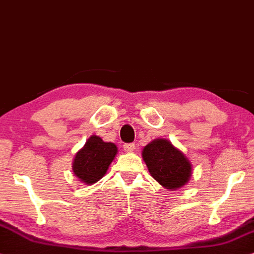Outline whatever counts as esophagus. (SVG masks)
Returning <instances> with one entry per match:
<instances>
[{
    "label": "esophagus",
    "mask_w": 254,
    "mask_h": 254,
    "mask_svg": "<svg viewBox=\"0 0 254 254\" xmlns=\"http://www.w3.org/2000/svg\"><path fill=\"white\" fill-rule=\"evenodd\" d=\"M123 149L124 151H127V152H132L134 150V144L133 143H125L123 145Z\"/></svg>",
    "instance_id": "esophagus-1"
}]
</instances>
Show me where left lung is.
<instances>
[{"mask_svg":"<svg viewBox=\"0 0 254 254\" xmlns=\"http://www.w3.org/2000/svg\"><path fill=\"white\" fill-rule=\"evenodd\" d=\"M143 159L150 175L166 189L173 190L188 183L191 164L169 140L155 139L144 147Z\"/></svg>","mask_w":254,"mask_h":254,"instance_id":"obj_1","label":"left lung"}]
</instances>
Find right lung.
Listing matches in <instances>:
<instances>
[{
  "mask_svg": "<svg viewBox=\"0 0 254 254\" xmlns=\"http://www.w3.org/2000/svg\"><path fill=\"white\" fill-rule=\"evenodd\" d=\"M116 153L117 146L114 143H105L102 138L91 136L76 153L72 171L85 184H94L105 175Z\"/></svg>",
  "mask_w": 254,
  "mask_h": 254,
  "instance_id": "add662e5",
  "label": "right lung"
}]
</instances>
